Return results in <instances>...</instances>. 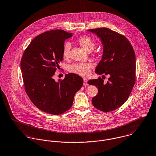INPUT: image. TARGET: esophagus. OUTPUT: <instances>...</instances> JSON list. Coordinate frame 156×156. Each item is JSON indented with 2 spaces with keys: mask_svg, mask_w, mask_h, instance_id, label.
Segmentation results:
<instances>
[{
  "mask_svg": "<svg viewBox=\"0 0 156 156\" xmlns=\"http://www.w3.org/2000/svg\"><path fill=\"white\" fill-rule=\"evenodd\" d=\"M83 85H88V80H87V79H85V78L83 79Z\"/></svg>",
  "mask_w": 156,
  "mask_h": 156,
  "instance_id": "34e87169",
  "label": "esophagus"
}]
</instances>
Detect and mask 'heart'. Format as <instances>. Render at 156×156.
I'll use <instances>...</instances> for the list:
<instances>
[{"label":"heart","instance_id":"1","mask_svg":"<svg viewBox=\"0 0 156 156\" xmlns=\"http://www.w3.org/2000/svg\"><path fill=\"white\" fill-rule=\"evenodd\" d=\"M81 47L87 51H90L95 47V41L86 36H82L78 40ZM71 48V43L67 41L64 43L62 48V55L64 58H67L69 55V50ZM93 66L89 62L85 63H75L73 65L68 66V70L73 73L79 74L82 76H88L90 73V69L92 68Z\"/></svg>","mask_w":156,"mask_h":156}]
</instances>
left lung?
<instances>
[{
  "mask_svg": "<svg viewBox=\"0 0 156 156\" xmlns=\"http://www.w3.org/2000/svg\"><path fill=\"white\" fill-rule=\"evenodd\" d=\"M103 45V55L95 68L97 74H109L106 83L100 77L88 83L98 88L92 99L93 106L105 112L121 106L128 99L136 79V56L129 41L123 35L106 27L89 29Z\"/></svg>",
  "mask_w": 156,
  "mask_h": 156,
  "instance_id": "obj_1",
  "label": "left lung"
}]
</instances>
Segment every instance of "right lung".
<instances>
[{"label": "right lung", "instance_id": "add662e5", "mask_svg": "<svg viewBox=\"0 0 156 156\" xmlns=\"http://www.w3.org/2000/svg\"><path fill=\"white\" fill-rule=\"evenodd\" d=\"M73 36L63 30L45 32L35 37L24 51L21 69L25 90L39 109L59 115L71 108L75 94L82 87L83 79L69 73L64 80L53 78L63 60L66 40Z\"/></svg>", "mask_w": 156, "mask_h": 156}]
</instances>
